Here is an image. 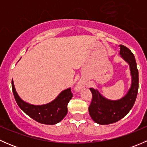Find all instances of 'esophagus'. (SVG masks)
Returning <instances> with one entry per match:
<instances>
[{
    "label": "esophagus",
    "mask_w": 147,
    "mask_h": 147,
    "mask_svg": "<svg viewBox=\"0 0 147 147\" xmlns=\"http://www.w3.org/2000/svg\"><path fill=\"white\" fill-rule=\"evenodd\" d=\"M81 87H82V84H81L80 83H79V84H78V89L81 88Z\"/></svg>",
    "instance_id": "esophagus-1"
}]
</instances>
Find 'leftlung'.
Here are the masks:
<instances>
[{
	"instance_id": "1",
	"label": "left lung",
	"mask_w": 147,
	"mask_h": 147,
	"mask_svg": "<svg viewBox=\"0 0 147 147\" xmlns=\"http://www.w3.org/2000/svg\"><path fill=\"white\" fill-rule=\"evenodd\" d=\"M122 58L129 63L131 75V86L127 94L119 100H109L102 97L97 90L90 88L92 94L89 113L95 122L102 125L112 124L122 119L134 106L139 89V73L135 57L131 50L119 45Z\"/></svg>"
}]
</instances>
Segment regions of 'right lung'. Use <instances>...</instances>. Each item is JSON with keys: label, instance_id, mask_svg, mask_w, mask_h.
I'll list each match as a JSON object with an SVG mask.
<instances>
[{"label": "right lung", "instance_id": "obj_1", "mask_svg": "<svg viewBox=\"0 0 147 147\" xmlns=\"http://www.w3.org/2000/svg\"><path fill=\"white\" fill-rule=\"evenodd\" d=\"M12 90L15 100L19 107L30 117L44 124H53L60 122L67 113L68 102L72 99L71 89L62 92L53 102L44 105H32L23 101L18 95L12 80Z\"/></svg>", "mask_w": 147, "mask_h": 147}]
</instances>
